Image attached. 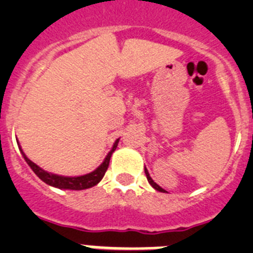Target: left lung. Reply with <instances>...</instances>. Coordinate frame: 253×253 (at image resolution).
<instances>
[{
    "label": "left lung",
    "mask_w": 253,
    "mask_h": 253,
    "mask_svg": "<svg viewBox=\"0 0 253 253\" xmlns=\"http://www.w3.org/2000/svg\"><path fill=\"white\" fill-rule=\"evenodd\" d=\"M144 172H145V176H147V178H148V182H149L150 185H152V187H153V188H155V190L159 191V192H167V191H165L164 188H162V187H160L159 185H158V183H155L154 181H153V178L150 177V176H149V172H148V170L145 169V168H144Z\"/></svg>",
    "instance_id": "left-lung-1"
}]
</instances>
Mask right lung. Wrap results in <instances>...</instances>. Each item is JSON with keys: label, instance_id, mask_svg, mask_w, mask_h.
I'll list each match as a JSON object with an SVG mask.
<instances>
[{"label": "right lung", "instance_id": "add662e5", "mask_svg": "<svg viewBox=\"0 0 253 253\" xmlns=\"http://www.w3.org/2000/svg\"><path fill=\"white\" fill-rule=\"evenodd\" d=\"M117 143H119V139L115 141L114 147H112V149L109 152V154L106 155V158L104 159V162L101 163L100 167H98L94 171L89 172V174L82 175V176H75V177H70V176H61V175L51 174V172L45 171V170H42V168L38 167L35 163H33L32 160L28 159L27 155L24 154V152H23L22 148H20V145H19V149H20V153H22V155L24 157L27 164L32 168V170L37 174L38 177H39L40 180L44 181L45 183L52 186V187L62 188V190L79 191V190H85V188H90L100 182L101 178H103L104 175H105L106 170H108L109 163H110V158L112 153H114L115 149H116Z\"/></svg>", "mask_w": 253, "mask_h": 253}]
</instances>
